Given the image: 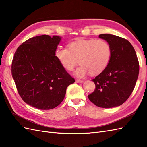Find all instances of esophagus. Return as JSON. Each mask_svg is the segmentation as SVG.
Here are the masks:
<instances>
[{"mask_svg": "<svg viewBox=\"0 0 147 147\" xmlns=\"http://www.w3.org/2000/svg\"><path fill=\"white\" fill-rule=\"evenodd\" d=\"M76 82H77V83H82L83 82V80H79V79H76Z\"/></svg>", "mask_w": 147, "mask_h": 147, "instance_id": "esophagus-1", "label": "esophagus"}]
</instances>
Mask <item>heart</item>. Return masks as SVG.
<instances>
[{"mask_svg": "<svg viewBox=\"0 0 147 147\" xmlns=\"http://www.w3.org/2000/svg\"><path fill=\"white\" fill-rule=\"evenodd\" d=\"M67 47L56 49L55 57L68 71L73 70L79 59L81 65L75 71L78 77H84L89 73L93 76L98 75L110 63L112 49L104 40L80 38L70 42Z\"/></svg>", "mask_w": 147, "mask_h": 147, "instance_id": "b5f03b06", "label": "heart"}]
</instances>
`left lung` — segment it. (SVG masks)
I'll use <instances>...</instances> for the list:
<instances>
[{
	"mask_svg": "<svg viewBox=\"0 0 147 147\" xmlns=\"http://www.w3.org/2000/svg\"><path fill=\"white\" fill-rule=\"evenodd\" d=\"M112 49V57L106 69L92 81L94 92L88 95L95 105L112 108L122 105L131 94L139 74V62L131 43L125 38L102 34Z\"/></svg>",
	"mask_w": 147,
	"mask_h": 147,
	"instance_id": "left-lung-1",
	"label": "left lung"
}]
</instances>
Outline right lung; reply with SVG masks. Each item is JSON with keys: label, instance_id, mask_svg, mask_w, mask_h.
Wrapping results in <instances>:
<instances>
[{"label": "right lung", "instance_id": "obj_1", "mask_svg": "<svg viewBox=\"0 0 147 147\" xmlns=\"http://www.w3.org/2000/svg\"><path fill=\"white\" fill-rule=\"evenodd\" d=\"M59 36L31 38L18 47L11 65L19 95L28 105L42 110L57 107L67 87L75 82L55 57Z\"/></svg>", "mask_w": 147, "mask_h": 147}]
</instances>
